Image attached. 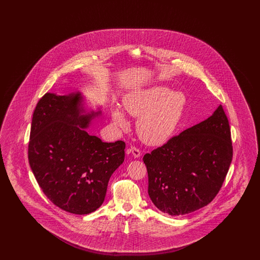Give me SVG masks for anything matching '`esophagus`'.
I'll list each match as a JSON object with an SVG mask.
<instances>
[{
  "mask_svg": "<svg viewBox=\"0 0 260 260\" xmlns=\"http://www.w3.org/2000/svg\"><path fill=\"white\" fill-rule=\"evenodd\" d=\"M129 152L132 153V155L135 157V158H139L141 156V151L138 148H136L135 146H132L129 148Z\"/></svg>",
  "mask_w": 260,
  "mask_h": 260,
  "instance_id": "34e87169",
  "label": "esophagus"
}]
</instances>
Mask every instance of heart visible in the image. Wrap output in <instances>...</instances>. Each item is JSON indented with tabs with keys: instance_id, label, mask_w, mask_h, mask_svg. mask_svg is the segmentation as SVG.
I'll return each mask as SVG.
<instances>
[{
	"instance_id": "1",
	"label": "heart",
	"mask_w": 260,
	"mask_h": 260,
	"mask_svg": "<svg viewBox=\"0 0 260 260\" xmlns=\"http://www.w3.org/2000/svg\"><path fill=\"white\" fill-rule=\"evenodd\" d=\"M124 110L138 117L136 132L149 145H161L171 139L181 121L186 105L185 94L167 86L156 85L134 90L123 99ZM115 125L126 128L128 123L120 106L111 109Z\"/></svg>"
}]
</instances>
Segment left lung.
Returning a JSON list of instances; mask_svg holds the SVG:
<instances>
[{
	"instance_id": "left-lung-1",
	"label": "left lung",
	"mask_w": 260,
	"mask_h": 260,
	"mask_svg": "<svg viewBox=\"0 0 260 260\" xmlns=\"http://www.w3.org/2000/svg\"><path fill=\"white\" fill-rule=\"evenodd\" d=\"M232 156L229 122L219 105L207 120L144 155L149 197L173 216L199 210L219 192Z\"/></svg>"
}]
</instances>
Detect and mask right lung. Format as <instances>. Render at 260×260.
<instances>
[{
    "label": "right lung",
    "mask_w": 260,
    "mask_h": 260,
    "mask_svg": "<svg viewBox=\"0 0 260 260\" xmlns=\"http://www.w3.org/2000/svg\"><path fill=\"white\" fill-rule=\"evenodd\" d=\"M85 98L46 93L33 113L28 160L50 201L74 214H88L104 202L108 181L124 160V141L103 142L87 132L101 110Z\"/></svg>",
    "instance_id": "right-lung-1"
}]
</instances>
